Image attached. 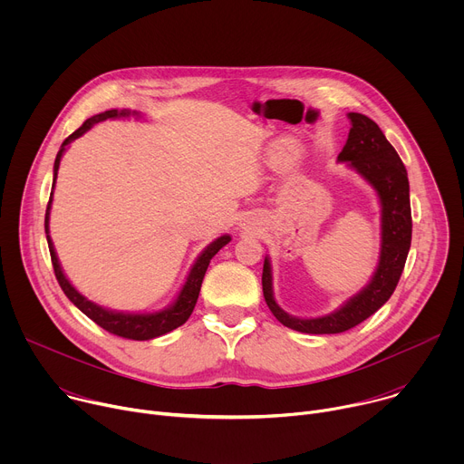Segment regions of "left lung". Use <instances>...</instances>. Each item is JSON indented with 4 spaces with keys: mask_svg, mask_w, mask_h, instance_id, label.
I'll return each mask as SVG.
<instances>
[{
    "mask_svg": "<svg viewBox=\"0 0 464 464\" xmlns=\"http://www.w3.org/2000/svg\"><path fill=\"white\" fill-rule=\"evenodd\" d=\"M351 130L338 161L347 163L372 185L382 206L380 260L369 285L345 301L338 310L321 317L286 314L274 297L272 264L264 258L262 292L272 314L288 328L304 334H340L372 315L392 295L404 272L411 246V206L408 170L380 126L363 113H349Z\"/></svg>",
    "mask_w": 464,
    "mask_h": 464,
    "instance_id": "left-lung-1",
    "label": "left lung"
}]
</instances>
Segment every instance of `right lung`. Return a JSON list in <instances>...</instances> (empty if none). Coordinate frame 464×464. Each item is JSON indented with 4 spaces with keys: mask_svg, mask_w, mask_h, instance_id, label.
I'll use <instances>...</instances> for the list:
<instances>
[{
    "mask_svg": "<svg viewBox=\"0 0 464 464\" xmlns=\"http://www.w3.org/2000/svg\"><path fill=\"white\" fill-rule=\"evenodd\" d=\"M128 115H140L136 111H128V110H108V111H102L99 115H93L90 117L88 121H84V124L75 130L73 134L65 140L56 154V160H54V176H53V188H54V181H56V174H58V167H60V160H62V154L65 150V147H68L72 141H75L77 138H81L82 134H86V131L95 124V122H101V121H106V119H117V117H128ZM51 204H53V192H51V198H49V204H47V211H45V235H47V244H49V253H51V262H53V270H54V276H56V281L60 285V288L63 290V294L68 295V299L81 310L84 312L92 321H95L99 326H102L104 330H108L110 334H115V336H121V338H126V340H138V342H147V340H154V338H160L167 333H170V330L181 326L192 314L194 310V304L198 301V295H200V288H202V281H204V276L208 272V266L211 258L226 246L229 244L231 237L229 235H222L218 237L217 240H213L202 253L200 256L196 258V262L192 264V268L187 276V281L183 285V288L179 290L176 301L167 306L165 310H160V312H152V314H126V312H115V310H108V308H102L92 301H88L81 292L75 290V286L68 281V277L63 276L62 268H60V262H58V256H56V251L53 247V240L49 237V213H51Z\"/></svg>",
    "mask_w": 464,
    "mask_h": 464,
    "instance_id": "right-lung-1",
    "label": "right lung"
}]
</instances>
